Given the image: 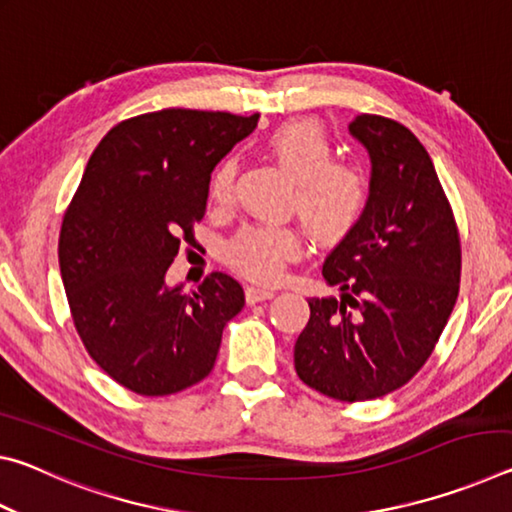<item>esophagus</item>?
Here are the masks:
<instances>
[{
	"label": "esophagus",
	"mask_w": 512,
	"mask_h": 512,
	"mask_svg": "<svg viewBox=\"0 0 512 512\" xmlns=\"http://www.w3.org/2000/svg\"><path fill=\"white\" fill-rule=\"evenodd\" d=\"M273 293H275L273 287H257V284H250V287H246V300L250 305H255L259 300L273 298Z\"/></svg>",
	"instance_id": "esophagus-1"
}]
</instances>
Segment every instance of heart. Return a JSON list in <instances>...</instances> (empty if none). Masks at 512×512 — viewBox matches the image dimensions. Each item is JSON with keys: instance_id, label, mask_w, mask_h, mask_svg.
<instances>
[{"instance_id": "heart-1", "label": "heart", "mask_w": 512, "mask_h": 512, "mask_svg": "<svg viewBox=\"0 0 512 512\" xmlns=\"http://www.w3.org/2000/svg\"><path fill=\"white\" fill-rule=\"evenodd\" d=\"M266 149L293 178L291 210L311 237L320 244H336L357 228L370 205V176L359 162L334 158L336 146L318 121L296 119L277 126ZM235 178V160L216 164L207 187L216 210L235 203ZM302 250L305 239L293 225H248L228 244V262L253 280H273Z\"/></svg>"}]
</instances>
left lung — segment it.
<instances>
[{
  "label": "left lung",
  "mask_w": 512,
  "mask_h": 512,
  "mask_svg": "<svg viewBox=\"0 0 512 512\" xmlns=\"http://www.w3.org/2000/svg\"><path fill=\"white\" fill-rule=\"evenodd\" d=\"M350 133L372 162L361 223L325 259L341 298H311L293 363L339 402L377 400L427 363L461 284V237L429 153L409 128L357 115Z\"/></svg>",
  "instance_id": "left-lung-1"
}]
</instances>
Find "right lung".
Masks as SVG:
<instances>
[{
  "label": "right lung",
  "mask_w": 512,
  "mask_h": 512,
  "mask_svg": "<svg viewBox=\"0 0 512 512\" xmlns=\"http://www.w3.org/2000/svg\"><path fill=\"white\" fill-rule=\"evenodd\" d=\"M257 119L146 112L119 121L90 155L60 225V275L85 350L128 391L162 397L205 379L244 307L241 284L221 271L192 293L164 275L180 244L196 241L216 162Z\"/></svg>",
  "instance_id": "right-lung-1"
}]
</instances>
